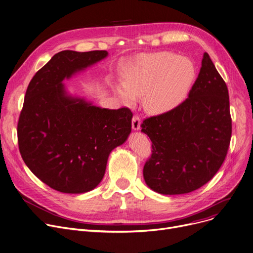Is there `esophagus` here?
I'll return each mask as SVG.
<instances>
[{"mask_svg": "<svg viewBox=\"0 0 253 253\" xmlns=\"http://www.w3.org/2000/svg\"><path fill=\"white\" fill-rule=\"evenodd\" d=\"M140 126H141V119L138 114H134L132 116V120H131V126L133 129H140Z\"/></svg>", "mask_w": 253, "mask_h": 253, "instance_id": "34e87169", "label": "esophagus"}]
</instances>
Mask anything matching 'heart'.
Here are the masks:
<instances>
[{
  "label": "heart",
  "instance_id": "b5f03b06",
  "mask_svg": "<svg viewBox=\"0 0 253 253\" xmlns=\"http://www.w3.org/2000/svg\"><path fill=\"white\" fill-rule=\"evenodd\" d=\"M124 85L114 89L126 103L145 97L151 112H164L177 106L196 77L193 63L173 52L144 54L131 60L124 69Z\"/></svg>",
  "mask_w": 253,
  "mask_h": 253
}]
</instances>
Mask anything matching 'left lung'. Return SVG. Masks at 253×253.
Instances as JSON below:
<instances>
[{
	"label": "left lung",
	"instance_id": "obj_1",
	"mask_svg": "<svg viewBox=\"0 0 253 253\" xmlns=\"http://www.w3.org/2000/svg\"><path fill=\"white\" fill-rule=\"evenodd\" d=\"M141 127L152 142L143 174L154 191L187 193L213 177L228 153L232 120L227 85L207 52L187 98Z\"/></svg>",
	"mask_w": 253,
	"mask_h": 253
}]
</instances>
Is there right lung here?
Wrapping results in <instances>:
<instances>
[{
  "label": "right lung",
  "mask_w": 253,
  "mask_h": 253,
  "mask_svg": "<svg viewBox=\"0 0 253 253\" xmlns=\"http://www.w3.org/2000/svg\"><path fill=\"white\" fill-rule=\"evenodd\" d=\"M106 55V50L60 51L27 87L17 126L19 151L34 175L57 191L95 188L104 176L110 152L131 130L129 108H99L66 95L65 78Z\"/></svg>",
  "instance_id": "add662e5"
}]
</instances>
